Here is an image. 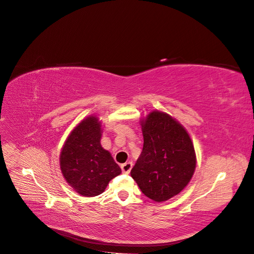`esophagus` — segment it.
<instances>
[{"mask_svg":"<svg viewBox=\"0 0 254 254\" xmlns=\"http://www.w3.org/2000/svg\"><path fill=\"white\" fill-rule=\"evenodd\" d=\"M131 167H132V164L130 162L123 164L122 165V171H123L124 174H129V172L131 170Z\"/></svg>","mask_w":254,"mask_h":254,"instance_id":"1","label":"esophagus"}]
</instances>
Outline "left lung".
<instances>
[{
    "label": "left lung",
    "mask_w": 254,
    "mask_h": 254,
    "mask_svg": "<svg viewBox=\"0 0 254 254\" xmlns=\"http://www.w3.org/2000/svg\"><path fill=\"white\" fill-rule=\"evenodd\" d=\"M141 126L143 150L130 176L146 196L158 203L168 201L182 191L193 175V144L186 129L165 112H150Z\"/></svg>",
    "instance_id": "left-lung-1"
}]
</instances>
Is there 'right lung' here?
Returning <instances> with one entry per match:
<instances>
[{"mask_svg":"<svg viewBox=\"0 0 254 254\" xmlns=\"http://www.w3.org/2000/svg\"><path fill=\"white\" fill-rule=\"evenodd\" d=\"M101 132L98 117H86L71 131L61 151L63 176L83 196L101 194L122 173L110 152L102 147Z\"/></svg>","mask_w":254,"mask_h":254,"instance_id":"add662e5","label":"right lung"}]
</instances>
